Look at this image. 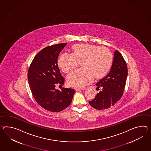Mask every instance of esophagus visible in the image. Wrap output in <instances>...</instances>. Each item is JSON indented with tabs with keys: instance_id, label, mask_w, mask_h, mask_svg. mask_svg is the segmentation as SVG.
Listing matches in <instances>:
<instances>
[{
	"instance_id": "obj_1",
	"label": "esophagus",
	"mask_w": 151,
	"mask_h": 151,
	"mask_svg": "<svg viewBox=\"0 0 151 151\" xmlns=\"http://www.w3.org/2000/svg\"><path fill=\"white\" fill-rule=\"evenodd\" d=\"M75 91H80L83 90V89L79 88H75Z\"/></svg>"
}]
</instances>
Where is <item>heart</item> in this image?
<instances>
[{"mask_svg": "<svg viewBox=\"0 0 151 151\" xmlns=\"http://www.w3.org/2000/svg\"><path fill=\"white\" fill-rule=\"evenodd\" d=\"M73 49V53L65 52L58 59L59 67L65 73L74 70L81 62L83 68L66 77L70 86L82 87L92 83L94 77H103L110 69L112 55L109 48L93 45L77 44Z\"/></svg>", "mask_w": 151, "mask_h": 151, "instance_id": "obj_1", "label": "heart"}]
</instances>
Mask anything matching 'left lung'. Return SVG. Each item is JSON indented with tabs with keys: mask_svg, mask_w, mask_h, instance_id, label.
<instances>
[{
	"mask_svg": "<svg viewBox=\"0 0 151 151\" xmlns=\"http://www.w3.org/2000/svg\"><path fill=\"white\" fill-rule=\"evenodd\" d=\"M127 75L125 60L116 50L109 73L96 83L97 87L102 90L97 93L94 99L89 101L90 105L96 110H105L114 106L123 94Z\"/></svg>",
	"mask_w": 151,
	"mask_h": 151,
	"instance_id": "left-lung-1",
	"label": "left lung"
}]
</instances>
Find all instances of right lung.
I'll return each instance as SVG.
<instances>
[{
  "mask_svg": "<svg viewBox=\"0 0 151 151\" xmlns=\"http://www.w3.org/2000/svg\"><path fill=\"white\" fill-rule=\"evenodd\" d=\"M67 43L53 45L41 50L34 58L28 71V80L34 98L46 110L58 112L70 105L74 89H55L63 86L64 78L58 66L59 53Z\"/></svg>",
  "mask_w": 151,
  "mask_h": 151,
  "instance_id": "obj_1",
  "label": "right lung"
}]
</instances>
